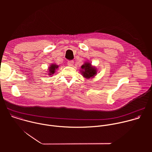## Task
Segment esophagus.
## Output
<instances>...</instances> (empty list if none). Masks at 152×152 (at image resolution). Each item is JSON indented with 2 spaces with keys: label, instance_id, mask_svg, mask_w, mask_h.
Instances as JSON below:
<instances>
[{
  "label": "esophagus",
  "instance_id": "obj_1",
  "mask_svg": "<svg viewBox=\"0 0 152 152\" xmlns=\"http://www.w3.org/2000/svg\"><path fill=\"white\" fill-rule=\"evenodd\" d=\"M73 64H74V61H69L67 62V64L69 65V66H73Z\"/></svg>",
  "mask_w": 152,
  "mask_h": 152
}]
</instances>
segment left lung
<instances>
[{
    "mask_svg": "<svg viewBox=\"0 0 152 152\" xmlns=\"http://www.w3.org/2000/svg\"><path fill=\"white\" fill-rule=\"evenodd\" d=\"M81 69L83 70L82 71V75L86 78L93 77L96 74V68L92 67L91 64L88 62H85L81 66Z\"/></svg>",
    "mask_w": 152,
    "mask_h": 152,
    "instance_id": "8db88e82",
    "label": "left lung"
}]
</instances>
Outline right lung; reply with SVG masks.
Returning <instances> with one entry per match:
<instances>
[{"instance_id":"1","label":"right lung","mask_w":152,"mask_h":152,"mask_svg":"<svg viewBox=\"0 0 152 152\" xmlns=\"http://www.w3.org/2000/svg\"><path fill=\"white\" fill-rule=\"evenodd\" d=\"M58 67V66H57V65L56 64H52V66L50 67L49 68V74L50 75H53L54 73H55V71L56 70V69H57Z\"/></svg>"}]
</instances>
